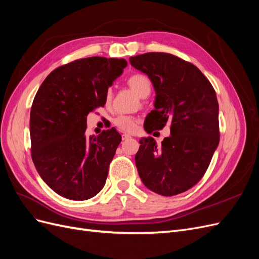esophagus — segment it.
I'll return each mask as SVG.
<instances>
[{"label":"esophagus","mask_w":259,"mask_h":259,"mask_svg":"<svg viewBox=\"0 0 259 259\" xmlns=\"http://www.w3.org/2000/svg\"><path fill=\"white\" fill-rule=\"evenodd\" d=\"M130 138H132V137H131V135H128V134H123V135H122V139H123V140H126V139H130Z\"/></svg>","instance_id":"1"}]
</instances>
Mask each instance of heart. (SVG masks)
Wrapping results in <instances>:
<instances>
[{
	"instance_id": "obj_1",
	"label": "heart",
	"mask_w": 259,
	"mask_h": 259,
	"mask_svg": "<svg viewBox=\"0 0 259 259\" xmlns=\"http://www.w3.org/2000/svg\"><path fill=\"white\" fill-rule=\"evenodd\" d=\"M127 85L139 98H147L151 93V82L144 74L136 73L127 79ZM112 91L108 90L106 93L107 103L111 100ZM115 126L124 132H133L136 128V119L131 115H120L113 121Z\"/></svg>"
}]
</instances>
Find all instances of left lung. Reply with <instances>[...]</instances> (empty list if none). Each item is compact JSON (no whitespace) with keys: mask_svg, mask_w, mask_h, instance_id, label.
<instances>
[{"mask_svg":"<svg viewBox=\"0 0 259 259\" xmlns=\"http://www.w3.org/2000/svg\"><path fill=\"white\" fill-rule=\"evenodd\" d=\"M130 61L148 75L155 91L145 131L150 134L170 123V136L161 148L152 137L139 140V177L149 190L164 197L185 192L205 174L219 144L216 93L197 67L171 54L146 53Z\"/></svg>","mask_w":259,"mask_h":259,"instance_id":"1","label":"left lung"}]
</instances>
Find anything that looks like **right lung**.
I'll list each match as a JSON object with an SVG mask.
<instances>
[{"instance_id":"right-lung-1","label":"right lung","mask_w":259,"mask_h":259,"mask_svg":"<svg viewBox=\"0 0 259 259\" xmlns=\"http://www.w3.org/2000/svg\"><path fill=\"white\" fill-rule=\"evenodd\" d=\"M127 61L89 57L52 71L30 112L31 156L52 190L69 200L91 199L103 189L121 135L114 128L86 137V116L105 106L106 93Z\"/></svg>"}]
</instances>
